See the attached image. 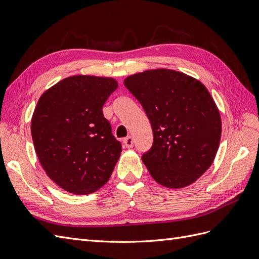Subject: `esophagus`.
Returning a JSON list of instances; mask_svg holds the SVG:
<instances>
[{
  "instance_id": "obj_1",
  "label": "esophagus",
  "mask_w": 259,
  "mask_h": 259,
  "mask_svg": "<svg viewBox=\"0 0 259 259\" xmlns=\"http://www.w3.org/2000/svg\"><path fill=\"white\" fill-rule=\"evenodd\" d=\"M123 144H124L125 148H128V149L132 148V147H134V138H132V137H127L123 140Z\"/></svg>"
}]
</instances>
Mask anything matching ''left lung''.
<instances>
[{
  "mask_svg": "<svg viewBox=\"0 0 259 259\" xmlns=\"http://www.w3.org/2000/svg\"><path fill=\"white\" fill-rule=\"evenodd\" d=\"M147 114L152 148L142 161L164 187L195 183L213 163L221 139V117L213 98L198 79L168 69L148 70L123 81Z\"/></svg>",
  "mask_w": 259,
  "mask_h": 259,
  "instance_id": "obj_1",
  "label": "left lung"
}]
</instances>
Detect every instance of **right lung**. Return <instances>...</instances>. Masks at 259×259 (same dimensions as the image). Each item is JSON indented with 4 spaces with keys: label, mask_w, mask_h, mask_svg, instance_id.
Returning a JSON list of instances; mask_svg holds the SVG:
<instances>
[{
    "label": "right lung",
    "mask_w": 259,
    "mask_h": 259,
    "mask_svg": "<svg viewBox=\"0 0 259 259\" xmlns=\"http://www.w3.org/2000/svg\"><path fill=\"white\" fill-rule=\"evenodd\" d=\"M112 77L63 78L39 98L31 118L35 151L46 174L65 191L89 195L108 182L121 153L103 106Z\"/></svg>",
    "instance_id": "obj_1"
}]
</instances>
